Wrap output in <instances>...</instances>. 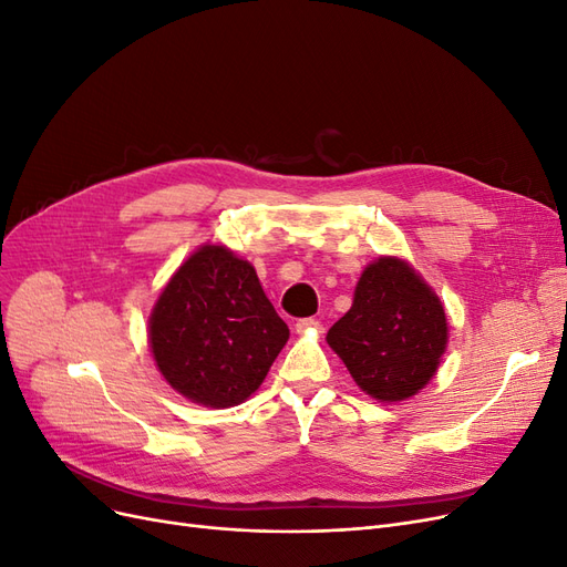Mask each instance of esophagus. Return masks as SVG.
<instances>
[{
    "label": "esophagus",
    "instance_id": "esophagus-1",
    "mask_svg": "<svg viewBox=\"0 0 567 567\" xmlns=\"http://www.w3.org/2000/svg\"><path fill=\"white\" fill-rule=\"evenodd\" d=\"M295 329H297V333H308V331H318V329H320V322H318V320H312V318H301V320H297Z\"/></svg>",
    "mask_w": 567,
    "mask_h": 567
}]
</instances>
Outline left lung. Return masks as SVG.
<instances>
[{"instance_id":"1","label":"left lung","mask_w":567,"mask_h":567,"mask_svg":"<svg viewBox=\"0 0 567 567\" xmlns=\"http://www.w3.org/2000/svg\"><path fill=\"white\" fill-rule=\"evenodd\" d=\"M446 341L442 301L394 257L364 268L352 308L327 333L354 383L381 402H402L425 388Z\"/></svg>"}]
</instances>
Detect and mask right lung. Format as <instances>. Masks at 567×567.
Listing matches in <instances>:
<instances>
[{"label":"right lung","instance_id":"1","mask_svg":"<svg viewBox=\"0 0 567 567\" xmlns=\"http://www.w3.org/2000/svg\"><path fill=\"white\" fill-rule=\"evenodd\" d=\"M287 339L289 329L266 299L257 270L221 245H205L179 266L150 320L163 379L213 409L245 402Z\"/></svg>","mask_w":567,"mask_h":567}]
</instances>
